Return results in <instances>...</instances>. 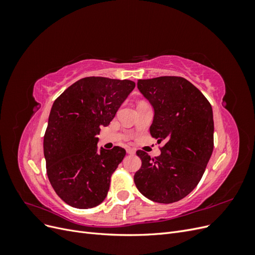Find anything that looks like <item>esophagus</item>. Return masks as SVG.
Wrapping results in <instances>:
<instances>
[{"mask_svg": "<svg viewBox=\"0 0 255 255\" xmlns=\"http://www.w3.org/2000/svg\"><path fill=\"white\" fill-rule=\"evenodd\" d=\"M127 152L128 153V154H135V149H133V148H127Z\"/></svg>", "mask_w": 255, "mask_h": 255, "instance_id": "esophagus-1", "label": "esophagus"}]
</instances>
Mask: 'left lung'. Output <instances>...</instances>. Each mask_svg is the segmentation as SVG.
I'll use <instances>...</instances> for the list:
<instances>
[{
    "mask_svg": "<svg viewBox=\"0 0 255 255\" xmlns=\"http://www.w3.org/2000/svg\"><path fill=\"white\" fill-rule=\"evenodd\" d=\"M137 87L154 109L150 134L160 155L136 154L141 167L134 175L137 189L154 202L173 203L195 189L214 149L211 103L196 86L181 76L138 80Z\"/></svg>",
    "mask_w": 255,
    "mask_h": 255,
    "instance_id": "obj_1",
    "label": "left lung"
}]
</instances>
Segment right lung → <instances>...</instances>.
Segmentation results:
<instances>
[{
  "label": "right lung",
  "mask_w": 255,
  "mask_h": 255,
  "mask_svg": "<svg viewBox=\"0 0 255 255\" xmlns=\"http://www.w3.org/2000/svg\"><path fill=\"white\" fill-rule=\"evenodd\" d=\"M135 88L129 80L89 76L72 84L53 103L43 137L47 174L64 202L91 208L104 201L112 174L126 150L98 152L101 127H107Z\"/></svg>",
  "instance_id": "1"
}]
</instances>
